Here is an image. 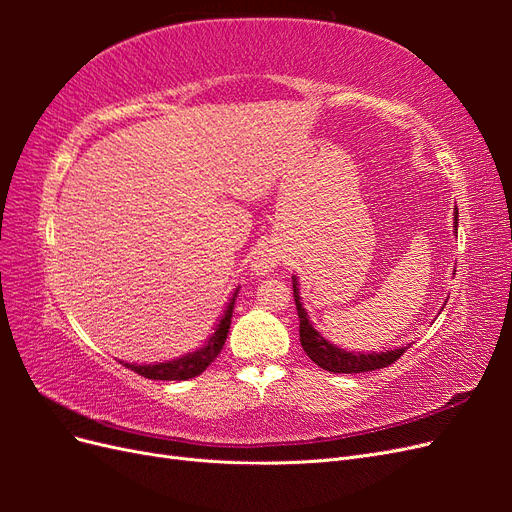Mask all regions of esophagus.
Wrapping results in <instances>:
<instances>
[{
    "label": "esophagus",
    "instance_id": "1",
    "mask_svg": "<svg viewBox=\"0 0 512 512\" xmlns=\"http://www.w3.org/2000/svg\"><path fill=\"white\" fill-rule=\"evenodd\" d=\"M277 265H280V256H277L275 250H269V247H265V250H260L254 260H252V271L256 275H265L269 271H273Z\"/></svg>",
    "mask_w": 512,
    "mask_h": 512
}]
</instances>
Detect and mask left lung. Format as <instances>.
Wrapping results in <instances>:
<instances>
[{
	"label": "left lung",
	"mask_w": 512,
	"mask_h": 512,
	"mask_svg": "<svg viewBox=\"0 0 512 512\" xmlns=\"http://www.w3.org/2000/svg\"><path fill=\"white\" fill-rule=\"evenodd\" d=\"M455 222L453 230L457 232L459 226V211L455 207ZM292 294H294V303H297V314H299V335H301V346L307 352L309 359H312L318 367L333 371V374H363V371H376L382 367H389L395 363L401 354L406 352L408 346L393 348L386 352H348L344 348H339L331 344L329 339H324L316 329L314 324L309 322V316L305 312V307L301 303V292H299V280L297 275H292ZM446 305V303H444Z\"/></svg>",
	"instance_id": "8db88e82"
}]
</instances>
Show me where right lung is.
Wrapping results in <instances>:
<instances>
[{"mask_svg":"<svg viewBox=\"0 0 512 512\" xmlns=\"http://www.w3.org/2000/svg\"><path fill=\"white\" fill-rule=\"evenodd\" d=\"M239 288L232 292L230 301L226 303V309L222 318L215 324L213 333L207 337V344L203 348H196L194 352H188L179 356V359L166 361V363H153V365H136V363H123L128 369L136 371L138 376L149 378V380H190L196 378L215 361V356L222 352V346L226 342V335L230 329V318H232V309H235V299H237Z\"/></svg>","mask_w":512,"mask_h":512,"instance_id":"add662e5","label":"right lung"}]
</instances>
